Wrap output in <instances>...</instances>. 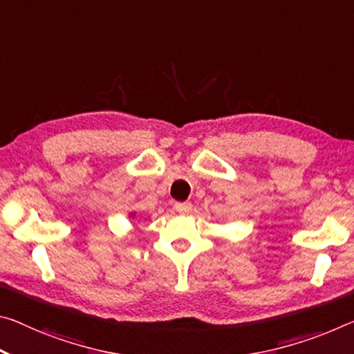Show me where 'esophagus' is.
<instances>
[{"label": "esophagus", "instance_id": "1", "mask_svg": "<svg viewBox=\"0 0 354 354\" xmlns=\"http://www.w3.org/2000/svg\"><path fill=\"white\" fill-rule=\"evenodd\" d=\"M175 209L179 214H187V212L192 209V205H190L189 201H178V203H175Z\"/></svg>", "mask_w": 354, "mask_h": 354}]
</instances>
